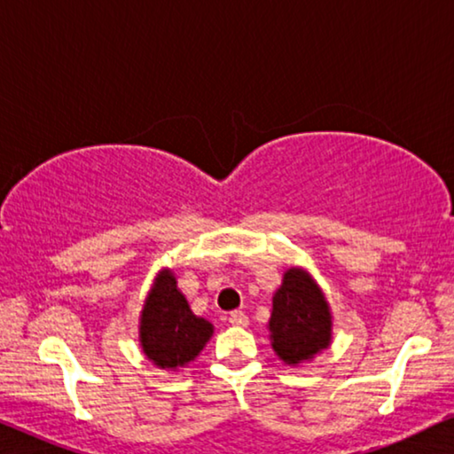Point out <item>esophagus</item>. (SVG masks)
I'll return each mask as SVG.
<instances>
[{"label":"esophagus","instance_id":"esophagus-1","mask_svg":"<svg viewBox=\"0 0 454 454\" xmlns=\"http://www.w3.org/2000/svg\"><path fill=\"white\" fill-rule=\"evenodd\" d=\"M229 322H231L233 326H247V325H250V320H247V316H246L244 312H238V309L229 314Z\"/></svg>","mask_w":454,"mask_h":454}]
</instances>
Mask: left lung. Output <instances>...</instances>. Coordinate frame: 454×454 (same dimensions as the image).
Wrapping results in <instances>:
<instances>
[{
    "label": "left lung",
    "instance_id": "left-lung-1",
    "mask_svg": "<svg viewBox=\"0 0 454 454\" xmlns=\"http://www.w3.org/2000/svg\"><path fill=\"white\" fill-rule=\"evenodd\" d=\"M272 351L287 365H301L331 347L333 314L325 294L301 266L285 270L272 295L269 320Z\"/></svg>",
    "mask_w": 454,
    "mask_h": 454
}]
</instances>
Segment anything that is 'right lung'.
Here are the masks:
<instances>
[{
	"instance_id": "obj_1",
	"label": "right lung",
	"mask_w": 454,
	"mask_h": 454,
	"mask_svg": "<svg viewBox=\"0 0 454 454\" xmlns=\"http://www.w3.org/2000/svg\"><path fill=\"white\" fill-rule=\"evenodd\" d=\"M215 326L190 309L171 269H160L148 291L138 322V340L148 362L177 372L190 365L213 337Z\"/></svg>"
}]
</instances>
